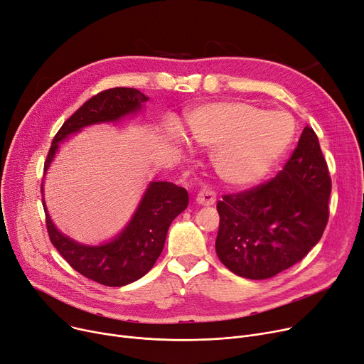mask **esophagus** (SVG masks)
<instances>
[{
	"label": "esophagus",
	"instance_id": "esophagus-1",
	"mask_svg": "<svg viewBox=\"0 0 364 364\" xmlns=\"http://www.w3.org/2000/svg\"><path fill=\"white\" fill-rule=\"evenodd\" d=\"M197 201H198V204H201V205H211V204H215V203H216V192L213 191L211 188H208V186H203V188L198 191V194H197Z\"/></svg>",
	"mask_w": 364,
	"mask_h": 364
}]
</instances>
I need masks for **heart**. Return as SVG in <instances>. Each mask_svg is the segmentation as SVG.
<instances>
[{
    "label": "heart",
    "instance_id": "heart-1",
    "mask_svg": "<svg viewBox=\"0 0 364 364\" xmlns=\"http://www.w3.org/2000/svg\"><path fill=\"white\" fill-rule=\"evenodd\" d=\"M192 139L215 148L211 166L230 186L262 181L288 151L295 135L294 120L282 112L266 113L250 102H213L189 119Z\"/></svg>",
    "mask_w": 364,
    "mask_h": 364
}]
</instances>
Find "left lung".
Masks as SVG:
<instances>
[{
  "mask_svg": "<svg viewBox=\"0 0 364 364\" xmlns=\"http://www.w3.org/2000/svg\"><path fill=\"white\" fill-rule=\"evenodd\" d=\"M331 191L328 163L306 126L279 173L218 203V257L247 279H267L301 262L328 225Z\"/></svg>",
  "mask_w": 364,
  "mask_h": 364,
  "instance_id": "1",
  "label": "left lung"
}]
</instances>
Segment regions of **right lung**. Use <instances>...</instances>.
Here are the masks:
<instances>
[{
  "label": "right lung",
  "mask_w": 364,
  "mask_h": 364,
  "mask_svg": "<svg viewBox=\"0 0 364 364\" xmlns=\"http://www.w3.org/2000/svg\"><path fill=\"white\" fill-rule=\"evenodd\" d=\"M146 100V95L134 88H110L83 102L53 138L44 172L50 167L58 142L83 126L114 122L135 113ZM188 201L185 188L170 182H153L122 235L100 247L80 245L64 237L54 228L48 215L46 225L51 244L76 272L105 287H123L138 281L153 269L163 251L170 223L186 208Z\"/></svg>",
  "instance_id": "add662e5"
}]
</instances>
